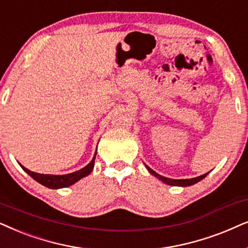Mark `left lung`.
I'll use <instances>...</instances> for the list:
<instances>
[{
	"label": "left lung",
	"mask_w": 248,
	"mask_h": 248,
	"mask_svg": "<svg viewBox=\"0 0 248 248\" xmlns=\"http://www.w3.org/2000/svg\"><path fill=\"white\" fill-rule=\"evenodd\" d=\"M147 170L150 171V172L153 174V176H155L156 178H158L160 180H162L164 184H168V185H171V186H183V187H186V186H191V185L199 183V181H201L203 179V178H205L207 176V173L205 174H202V176L200 177H196V178H193V179H170V178H167V177H163V176H160V174L155 172V171H153L151 169L150 167H147Z\"/></svg>",
	"instance_id": "8db88e82"
}]
</instances>
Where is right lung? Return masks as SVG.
Segmentation results:
<instances>
[{"mask_svg":"<svg viewBox=\"0 0 248 248\" xmlns=\"http://www.w3.org/2000/svg\"><path fill=\"white\" fill-rule=\"evenodd\" d=\"M94 160L91 161V163H88L87 166L82 169L76 171V172L72 173H68V174H62V176H53V174H42V173H36L32 172V171L26 169L25 167L21 168L24 169L26 172H27L29 176H31L32 179H35L37 183L42 184L43 186L47 187V188H52V189H58V188H64L70 186V185L75 184L76 181L80 180L81 178H84L86 176H88L92 172L94 168Z\"/></svg>","mask_w":248,"mask_h":248,"instance_id":"add662e5","label":"right lung"}]
</instances>
